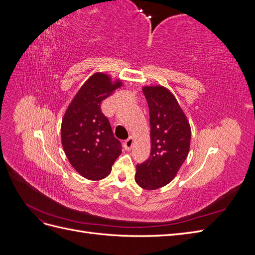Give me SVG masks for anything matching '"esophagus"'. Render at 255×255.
I'll use <instances>...</instances> for the list:
<instances>
[{
  "mask_svg": "<svg viewBox=\"0 0 255 255\" xmlns=\"http://www.w3.org/2000/svg\"><path fill=\"white\" fill-rule=\"evenodd\" d=\"M133 144H134V138L130 136L128 139H127L125 141V148H126V150H130V148H132Z\"/></svg>",
  "mask_w": 255,
  "mask_h": 255,
  "instance_id": "esophagus-1",
  "label": "esophagus"
}]
</instances>
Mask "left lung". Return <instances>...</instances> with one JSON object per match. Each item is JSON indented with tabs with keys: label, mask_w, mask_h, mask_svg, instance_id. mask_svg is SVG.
Here are the masks:
<instances>
[{
	"label": "left lung",
	"mask_w": 255,
	"mask_h": 255,
	"mask_svg": "<svg viewBox=\"0 0 255 255\" xmlns=\"http://www.w3.org/2000/svg\"><path fill=\"white\" fill-rule=\"evenodd\" d=\"M149 105L151 153L144 163L136 167L135 181L146 190L170 183L186 159L191 129L175 97L166 87L144 86Z\"/></svg>",
	"instance_id": "left-lung-1"
}]
</instances>
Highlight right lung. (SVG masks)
<instances>
[{
    "instance_id": "1",
    "label": "right lung",
    "mask_w": 255,
    "mask_h": 255,
    "mask_svg": "<svg viewBox=\"0 0 255 255\" xmlns=\"http://www.w3.org/2000/svg\"><path fill=\"white\" fill-rule=\"evenodd\" d=\"M122 86L102 72L92 74L76 92L61 121V144L69 163L82 176L99 181L111 173L121 154V142L113 134L101 103Z\"/></svg>"
}]
</instances>
